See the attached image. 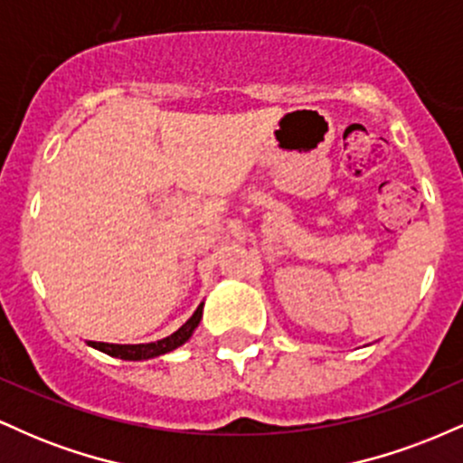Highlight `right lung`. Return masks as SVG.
<instances>
[{"instance_id": "add662e5", "label": "right lung", "mask_w": 463, "mask_h": 463, "mask_svg": "<svg viewBox=\"0 0 463 463\" xmlns=\"http://www.w3.org/2000/svg\"><path fill=\"white\" fill-rule=\"evenodd\" d=\"M202 307L204 302H200L198 309L194 311V316L189 317L183 326L178 328L176 333H172L169 337L158 339V342H150V344H106V342H87L89 346L99 350V353L110 354V357L124 359V361H143V359H154L161 357L165 353H172L178 346H183L184 342H189V337L194 335L195 328L202 320Z\"/></svg>"}]
</instances>
